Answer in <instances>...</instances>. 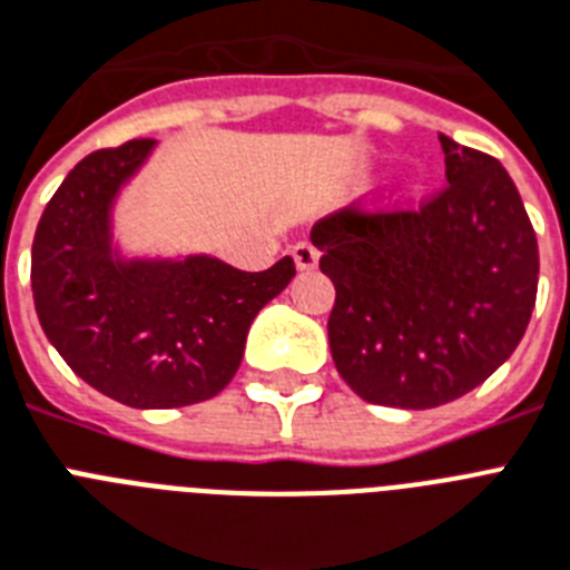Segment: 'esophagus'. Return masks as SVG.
Segmentation results:
<instances>
[{"instance_id":"obj_1","label":"esophagus","mask_w":570,"mask_h":570,"mask_svg":"<svg viewBox=\"0 0 570 570\" xmlns=\"http://www.w3.org/2000/svg\"><path fill=\"white\" fill-rule=\"evenodd\" d=\"M291 256H294V265L296 271H314L320 262V253L314 244L308 242H296L294 247H291Z\"/></svg>"}]
</instances>
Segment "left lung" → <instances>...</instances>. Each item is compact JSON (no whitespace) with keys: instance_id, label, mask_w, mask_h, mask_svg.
<instances>
[{"instance_id":"obj_1","label":"left lung","mask_w":570,"mask_h":570,"mask_svg":"<svg viewBox=\"0 0 570 570\" xmlns=\"http://www.w3.org/2000/svg\"><path fill=\"white\" fill-rule=\"evenodd\" d=\"M445 186L420 209H341L312 244L335 282L328 346L364 402L425 411L510 358L539 288V244L495 157L440 134Z\"/></svg>"}]
</instances>
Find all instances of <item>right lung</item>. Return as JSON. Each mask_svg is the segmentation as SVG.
I'll return each mask as SVG.
<instances>
[{"mask_svg":"<svg viewBox=\"0 0 570 570\" xmlns=\"http://www.w3.org/2000/svg\"><path fill=\"white\" fill-rule=\"evenodd\" d=\"M154 139L96 150L66 174L31 247L40 326L89 387L127 407H186L218 396L244 358L250 323L294 279V258L262 274L206 253L127 258L112 206Z\"/></svg>","mask_w":570,"mask_h":570,"instance_id":"1","label":"right lung"}]
</instances>
